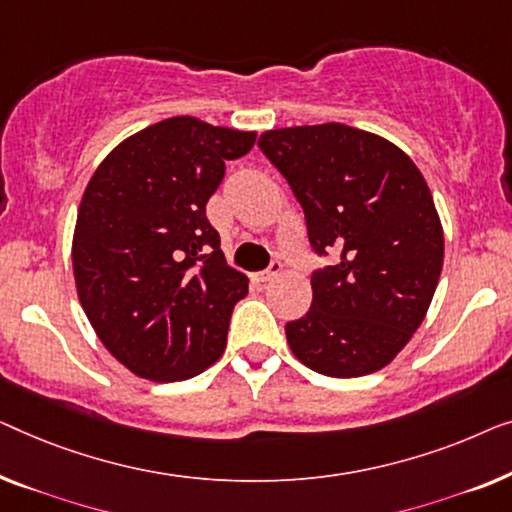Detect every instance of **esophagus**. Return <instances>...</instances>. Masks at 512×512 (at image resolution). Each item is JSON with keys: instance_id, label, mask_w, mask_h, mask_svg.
I'll return each instance as SVG.
<instances>
[{"instance_id": "esophagus-1", "label": "esophagus", "mask_w": 512, "mask_h": 512, "mask_svg": "<svg viewBox=\"0 0 512 512\" xmlns=\"http://www.w3.org/2000/svg\"><path fill=\"white\" fill-rule=\"evenodd\" d=\"M280 271H283V264H280V259H271L269 269H264L262 273H259V280H262V283H266V280L276 278Z\"/></svg>"}]
</instances>
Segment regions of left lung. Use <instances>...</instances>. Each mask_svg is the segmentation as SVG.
Masks as SVG:
<instances>
[{
  "mask_svg": "<svg viewBox=\"0 0 512 512\" xmlns=\"http://www.w3.org/2000/svg\"><path fill=\"white\" fill-rule=\"evenodd\" d=\"M257 146L329 259L313 304L285 325L299 362L331 378L383 369L420 327L443 269V229L420 169L394 143L327 122L271 129Z\"/></svg>",
  "mask_w": 512,
  "mask_h": 512,
  "instance_id": "left-lung-1",
  "label": "left lung"
}]
</instances>
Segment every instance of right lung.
Segmentation results:
<instances>
[{"instance_id":"1","label":"right lung","mask_w":512,"mask_h":512,"mask_svg":"<svg viewBox=\"0 0 512 512\" xmlns=\"http://www.w3.org/2000/svg\"><path fill=\"white\" fill-rule=\"evenodd\" d=\"M255 132L190 115L122 141L85 187L74 234L78 299L111 355L136 376L174 383L225 352L248 278L225 262L206 201Z\"/></svg>"}]
</instances>
